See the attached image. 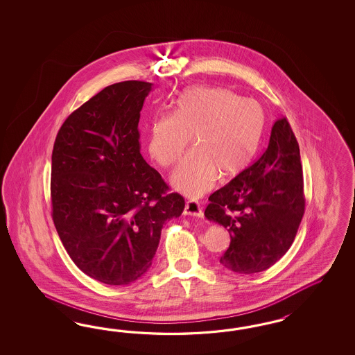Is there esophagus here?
I'll return each mask as SVG.
<instances>
[{
    "label": "esophagus",
    "instance_id": "34e87169",
    "mask_svg": "<svg viewBox=\"0 0 355 355\" xmlns=\"http://www.w3.org/2000/svg\"><path fill=\"white\" fill-rule=\"evenodd\" d=\"M184 215L195 216V217L202 218L203 217V209L198 202L187 200L186 205H184Z\"/></svg>",
    "mask_w": 355,
    "mask_h": 355
}]
</instances>
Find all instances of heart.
<instances>
[{
  "mask_svg": "<svg viewBox=\"0 0 355 355\" xmlns=\"http://www.w3.org/2000/svg\"><path fill=\"white\" fill-rule=\"evenodd\" d=\"M264 126L266 114L258 101L226 88L193 87L175 100L173 114L152 119L147 147L155 162L169 166L193 134L195 148L177 165L171 181L181 193L198 198L215 184L218 172L227 178L248 168Z\"/></svg>",
  "mask_w": 355,
  "mask_h": 355,
  "instance_id": "heart-1",
  "label": "heart"
}]
</instances>
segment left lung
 Segmentation results:
<instances>
[{
  "mask_svg": "<svg viewBox=\"0 0 355 355\" xmlns=\"http://www.w3.org/2000/svg\"><path fill=\"white\" fill-rule=\"evenodd\" d=\"M208 200L205 217L230 233L225 268L251 275L286 254L304 214L301 153L288 119L275 122L264 153Z\"/></svg>",
  "mask_w": 355,
  "mask_h": 355,
  "instance_id": "8db88e82",
  "label": "left lung"
}]
</instances>
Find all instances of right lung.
<instances>
[{
  "instance_id": "obj_1",
  "label": "right lung",
  "mask_w": 355,
  "mask_h": 355,
  "mask_svg": "<svg viewBox=\"0 0 355 355\" xmlns=\"http://www.w3.org/2000/svg\"><path fill=\"white\" fill-rule=\"evenodd\" d=\"M152 86L105 87L66 119L54 141V226L76 267L107 285L141 277L164 223L184 208L140 155V110Z\"/></svg>"
}]
</instances>
